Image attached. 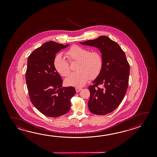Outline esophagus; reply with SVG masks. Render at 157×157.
Returning <instances> with one entry per match:
<instances>
[{"label": "esophagus", "instance_id": "obj_1", "mask_svg": "<svg viewBox=\"0 0 157 157\" xmlns=\"http://www.w3.org/2000/svg\"><path fill=\"white\" fill-rule=\"evenodd\" d=\"M81 90H82V88H80V87H76V92H79V91H80Z\"/></svg>", "mask_w": 157, "mask_h": 157}]
</instances>
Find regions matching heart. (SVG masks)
Listing matches in <instances>:
<instances>
[{
    "instance_id": "1",
    "label": "heart",
    "mask_w": 157,
    "mask_h": 157,
    "mask_svg": "<svg viewBox=\"0 0 157 157\" xmlns=\"http://www.w3.org/2000/svg\"><path fill=\"white\" fill-rule=\"evenodd\" d=\"M65 54L70 62H78L77 72L71 74L64 80L67 86H83L90 78L94 79L100 74L103 67V58L99 52H89L85 48L74 45L66 51ZM53 66L62 76L66 77L70 72L69 63L61 54L54 57Z\"/></svg>"
}]
</instances>
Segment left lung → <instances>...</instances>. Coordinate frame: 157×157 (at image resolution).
<instances>
[{
	"instance_id": "8db88e82",
	"label": "left lung",
	"mask_w": 157,
	"mask_h": 157,
	"mask_svg": "<svg viewBox=\"0 0 157 157\" xmlns=\"http://www.w3.org/2000/svg\"><path fill=\"white\" fill-rule=\"evenodd\" d=\"M100 50L103 67L100 74L89 87L90 97L89 109L92 113L105 115L112 112L120 104L127 91L130 65L120 45L106 36L80 42ZM103 87L99 88L98 85Z\"/></svg>"
}]
</instances>
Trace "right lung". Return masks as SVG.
<instances>
[{
	"label": "right lung",
	"mask_w": 157,
	"mask_h": 157,
	"mask_svg": "<svg viewBox=\"0 0 157 157\" xmlns=\"http://www.w3.org/2000/svg\"><path fill=\"white\" fill-rule=\"evenodd\" d=\"M69 44L50 41L36 49L28 57L26 81L31 101L41 113L57 117L70 110L74 87H63V80L55 70L56 54Z\"/></svg>",
	"instance_id": "obj_1"
}]
</instances>
